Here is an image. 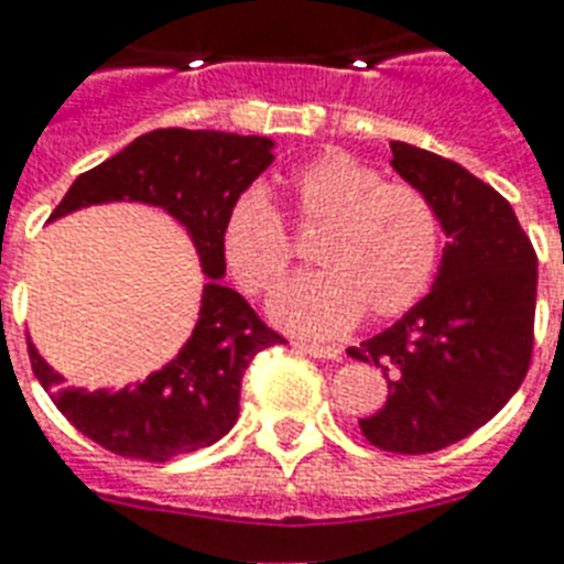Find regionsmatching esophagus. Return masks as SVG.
<instances>
[{
    "mask_svg": "<svg viewBox=\"0 0 564 564\" xmlns=\"http://www.w3.org/2000/svg\"><path fill=\"white\" fill-rule=\"evenodd\" d=\"M296 349L311 358H323V360H337L340 358V349L337 346H317V344H296Z\"/></svg>",
    "mask_w": 564,
    "mask_h": 564,
    "instance_id": "34e87169",
    "label": "esophagus"
}]
</instances>
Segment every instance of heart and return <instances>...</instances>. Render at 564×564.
<instances>
[{"label":"heart","instance_id":"b5f03b06","mask_svg":"<svg viewBox=\"0 0 564 564\" xmlns=\"http://www.w3.org/2000/svg\"><path fill=\"white\" fill-rule=\"evenodd\" d=\"M291 218L317 232L319 270L288 279L270 300L279 326L328 337L367 311L402 317L431 291L443 259V220L425 192L384 183V174L352 154H323L288 180ZM220 256L247 294L276 285L294 259V241L268 192L247 188L220 224Z\"/></svg>","mask_w":564,"mask_h":564}]
</instances>
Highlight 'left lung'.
Here are the masks:
<instances>
[{
  "label": "left lung",
  "instance_id": "1",
  "mask_svg": "<svg viewBox=\"0 0 564 564\" xmlns=\"http://www.w3.org/2000/svg\"><path fill=\"white\" fill-rule=\"evenodd\" d=\"M390 151V165L436 206L448 245L431 294L346 352L384 369L390 384L360 434L381 452L431 454L484 427L524 381L539 259L512 206L484 180L408 142Z\"/></svg>",
  "mask_w": 564,
  "mask_h": 564
}]
</instances>
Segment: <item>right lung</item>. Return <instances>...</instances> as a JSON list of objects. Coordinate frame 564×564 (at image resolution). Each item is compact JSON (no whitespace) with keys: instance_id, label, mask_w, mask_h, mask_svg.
Wrapping results in <instances>:
<instances>
[{"instance_id":"obj_1","label":"right lung","mask_w":564,"mask_h":564,"mask_svg":"<svg viewBox=\"0 0 564 564\" xmlns=\"http://www.w3.org/2000/svg\"><path fill=\"white\" fill-rule=\"evenodd\" d=\"M273 162L268 137L220 130H151L96 169L84 171L52 218L112 200L160 206L192 236L209 279L200 314L177 358L121 390L63 387V376L29 344L34 376L63 416L107 452L133 460L165 463L177 454L218 443L238 419L241 378L268 346L285 344L259 319L245 296L220 285V224L229 204Z\"/></svg>"}]
</instances>
